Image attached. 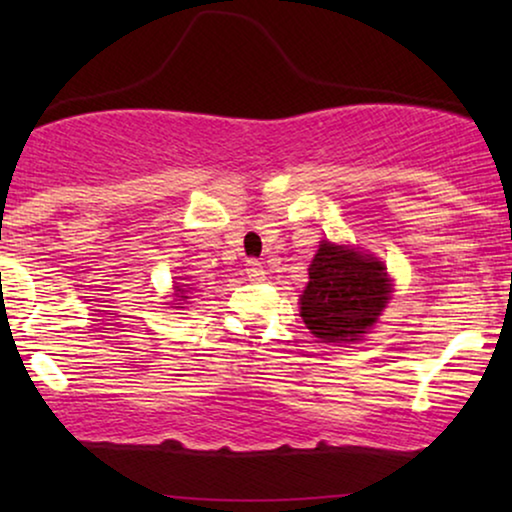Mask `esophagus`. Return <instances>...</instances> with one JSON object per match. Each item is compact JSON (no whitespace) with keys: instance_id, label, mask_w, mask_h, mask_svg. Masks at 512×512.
Wrapping results in <instances>:
<instances>
[{"instance_id":"obj_1","label":"esophagus","mask_w":512,"mask_h":512,"mask_svg":"<svg viewBox=\"0 0 512 512\" xmlns=\"http://www.w3.org/2000/svg\"><path fill=\"white\" fill-rule=\"evenodd\" d=\"M247 277L251 282H261L265 277V270H263V263L256 261V258H249L247 261Z\"/></svg>"}]
</instances>
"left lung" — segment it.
<instances>
[{
    "label": "left lung",
    "mask_w": 512,
    "mask_h": 512,
    "mask_svg": "<svg viewBox=\"0 0 512 512\" xmlns=\"http://www.w3.org/2000/svg\"><path fill=\"white\" fill-rule=\"evenodd\" d=\"M384 265L361 251L324 242L312 258L300 296L307 328L324 342H354L375 324L389 300Z\"/></svg>",
    "instance_id": "8db88e82"
}]
</instances>
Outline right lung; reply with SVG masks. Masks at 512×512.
<instances>
[{"instance_id":"right-lung-1","label":"right lung","mask_w":512,"mask_h":512,"mask_svg":"<svg viewBox=\"0 0 512 512\" xmlns=\"http://www.w3.org/2000/svg\"><path fill=\"white\" fill-rule=\"evenodd\" d=\"M184 286H186V284H184ZM177 291H179V293H184V289H181V286H177ZM179 298L184 300V298H188V296H179Z\"/></svg>"}]
</instances>
